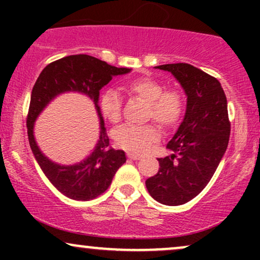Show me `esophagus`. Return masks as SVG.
Instances as JSON below:
<instances>
[{"mask_svg": "<svg viewBox=\"0 0 260 260\" xmlns=\"http://www.w3.org/2000/svg\"><path fill=\"white\" fill-rule=\"evenodd\" d=\"M127 156H128V159H131V160H139L140 157H142V156H139V155H136L132 153H128Z\"/></svg>", "mask_w": 260, "mask_h": 260, "instance_id": "1", "label": "esophagus"}]
</instances>
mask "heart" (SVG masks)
<instances>
[{
    "instance_id": "heart-1",
    "label": "heart",
    "mask_w": 260,
    "mask_h": 260,
    "mask_svg": "<svg viewBox=\"0 0 260 260\" xmlns=\"http://www.w3.org/2000/svg\"><path fill=\"white\" fill-rule=\"evenodd\" d=\"M127 91L142 98L148 103L147 117L162 128H171L178 123L183 115L184 99L177 89H166L157 80L139 78L132 80L126 86ZM100 109L110 122L117 123L122 116V99L117 91L107 89L100 96ZM159 131L153 124L136 126L122 124L113 129L112 138L116 145L134 154H143L151 144L159 140Z\"/></svg>"
}]
</instances>
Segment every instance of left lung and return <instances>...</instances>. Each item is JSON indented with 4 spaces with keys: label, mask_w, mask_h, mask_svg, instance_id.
Masks as SVG:
<instances>
[{
    "label": "left lung",
    "mask_w": 260,
    "mask_h": 260,
    "mask_svg": "<svg viewBox=\"0 0 260 260\" xmlns=\"http://www.w3.org/2000/svg\"><path fill=\"white\" fill-rule=\"evenodd\" d=\"M178 80L187 96L184 118L159 160V171L145 181L156 202L181 205L204 189L215 174L230 138L228 100L216 78L188 63L161 64Z\"/></svg>",
    "instance_id": "left-lung-1"
}]
</instances>
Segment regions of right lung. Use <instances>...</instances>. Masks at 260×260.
Returning <instances> with one entry per match:
<instances>
[{
  "instance_id": "1",
  "label": "right lung",
  "mask_w": 260,
  "mask_h": 260,
  "mask_svg": "<svg viewBox=\"0 0 260 260\" xmlns=\"http://www.w3.org/2000/svg\"><path fill=\"white\" fill-rule=\"evenodd\" d=\"M88 55H72L47 64L35 82L30 96L26 127L31 151L39 166L62 194L74 201H90L103 194L111 184L117 170L126 162L123 150L110 147L105 123L99 106L103 86L115 76L131 72ZM63 92L86 94L95 105L101 120L100 139L92 153L73 166H59L45 157L34 137V123L38 115L56 96Z\"/></svg>"
}]
</instances>
